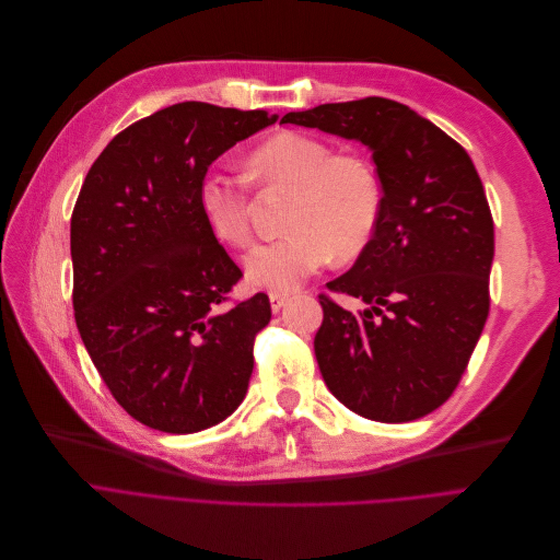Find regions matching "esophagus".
<instances>
[{"label":"esophagus","instance_id":"esophagus-1","mask_svg":"<svg viewBox=\"0 0 560 560\" xmlns=\"http://www.w3.org/2000/svg\"><path fill=\"white\" fill-rule=\"evenodd\" d=\"M269 301H271V310H273V312H280V310L287 305L289 296H287V294H280V291H271Z\"/></svg>","mask_w":560,"mask_h":560}]
</instances>
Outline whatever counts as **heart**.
Listing matches in <instances>:
<instances>
[{
	"label": "heart",
	"instance_id": "1",
	"mask_svg": "<svg viewBox=\"0 0 560 560\" xmlns=\"http://www.w3.org/2000/svg\"><path fill=\"white\" fill-rule=\"evenodd\" d=\"M250 175L273 189H291L287 236L253 248L244 269L250 282L276 291L296 289L337 257H358L381 221V179L364 156L335 150L299 131L264 141L248 159ZM205 225L219 242L250 244V196L244 182L225 171H207L196 189Z\"/></svg>",
	"mask_w": 560,
	"mask_h": 560
}]
</instances>
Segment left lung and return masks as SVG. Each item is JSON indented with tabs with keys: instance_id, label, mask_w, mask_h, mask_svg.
<instances>
[{
	"instance_id": "1",
	"label": "left lung",
	"mask_w": 560,
	"mask_h": 560,
	"mask_svg": "<svg viewBox=\"0 0 560 560\" xmlns=\"http://www.w3.org/2000/svg\"><path fill=\"white\" fill-rule=\"evenodd\" d=\"M280 122L362 143L383 189L381 221L353 269L322 299V376L360 417L401 423L454 394L490 312L494 225L469 154L410 106L364 97L291 112Z\"/></svg>"
}]
</instances>
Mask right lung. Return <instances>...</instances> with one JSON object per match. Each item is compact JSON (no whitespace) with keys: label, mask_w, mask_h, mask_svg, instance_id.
Returning a JSON list of instances; mask_svg holds the SVG:
<instances>
[{"label":"right lung","mask_w":560,"mask_h":560,"mask_svg":"<svg viewBox=\"0 0 560 560\" xmlns=\"http://www.w3.org/2000/svg\"><path fill=\"white\" fill-rule=\"evenodd\" d=\"M278 116L179 102L102 150L70 221L74 322L116 401L164 433H198L248 392L266 294L223 305L242 278L196 202L211 162Z\"/></svg>","instance_id":"add662e5"}]
</instances>
